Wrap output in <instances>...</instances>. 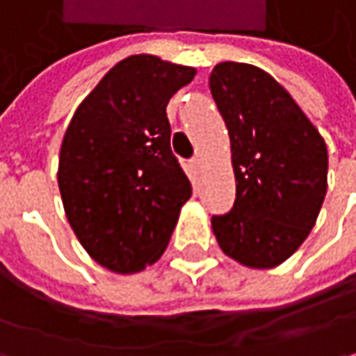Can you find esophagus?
I'll return each mask as SVG.
<instances>
[{
	"instance_id": "34e87169",
	"label": "esophagus",
	"mask_w": 356,
	"mask_h": 356,
	"mask_svg": "<svg viewBox=\"0 0 356 356\" xmlns=\"http://www.w3.org/2000/svg\"><path fill=\"white\" fill-rule=\"evenodd\" d=\"M191 167H193V169H195V171H197L199 167H201V159H199V157L191 159Z\"/></svg>"
}]
</instances>
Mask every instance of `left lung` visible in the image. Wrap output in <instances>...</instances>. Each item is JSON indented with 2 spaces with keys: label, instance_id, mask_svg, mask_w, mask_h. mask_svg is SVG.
Instances as JSON below:
<instances>
[{
  "label": "left lung",
  "instance_id": "8db88e82",
  "mask_svg": "<svg viewBox=\"0 0 356 356\" xmlns=\"http://www.w3.org/2000/svg\"><path fill=\"white\" fill-rule=\"evenodd\" d=\"M211 96L232 143L236 201L211 227L225 256L266 270L308 238L326 195L328 153L316 127L272 76L252 64L221 62Z\"/></svg>",
  "mask_w": 356,
  "mask_h": 356
}]
</instances>
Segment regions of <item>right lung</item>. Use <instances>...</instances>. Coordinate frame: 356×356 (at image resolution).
I'll list each match as a JSON object with an SVG mask.
<instances>
[{
    "instance_id": "1",
    "label": "right lung",
    "mask_w": 356,
    "mask_h": 356,
    "mask_svg": "<svg viewBox=\"0 0 356 356\" xmlns=\"http://www.w3.org/2000/svg\"><path fill=\"white\" fill-rule=\"evenodd\" d=\"M195 68L151 54L120 60L76 108L58 187L78 241L116 274L163 256L191 183L171 153L167 104Z\"/></svg>"
}]
</instances>
